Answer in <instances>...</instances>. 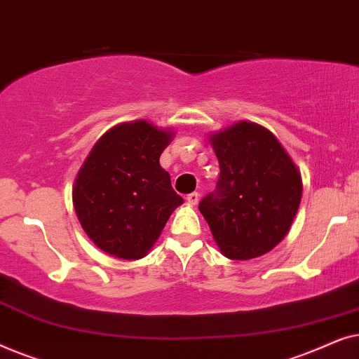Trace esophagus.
Here are the masks:
<instances>
[{
  "label": "esophagus",
  "mask_w": 359,
  "mask_h": 359,
  "mask_svg": "<svg viewBox=\"0 0 359 359\" xmlns=\"http://www.w3.org/2000/svg\"><path fill=\"white\" fill-rule=\"evenodd\" d=\"M186 201H188L191 205H196L199 203V193H196V191H194V193L188 194V196H186Z\"/></svg>",
  "instance_id": "obj_1"
}]
</instances>
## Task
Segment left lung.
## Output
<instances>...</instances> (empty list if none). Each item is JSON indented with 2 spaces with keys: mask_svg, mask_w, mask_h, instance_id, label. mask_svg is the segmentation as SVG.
I'll use <instances>...</instances> for the list:
<instances>
[{
  "mask_svg": "<svg viewBox=\"0 0 359 359\" xmlns=\"http://www.w3.org/2000/svg\"><path fill=\"white\" fill-rule=\"evenodd\" d=\"M210 142L220 176L201 199V214L225 257H262L286 237L296 217L301 173L276 137L253 122H238Z\"/></svg>",
  "mask_w": 359,
  "mask_h": 359,
  "instance_id": "left-lung-1",
  "label": "left lung"
}]
</instances>
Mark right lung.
<instances>
[{
	"label": "right lung",
	"instance_id": "obj_1",
	"mask_svg": "<svg viewBox=\"0 0 359 359\" xmlns=\"http://www.w3.org/2000/svg\"><path fill=\"white\" fill-rule=\"evenodd\" d=\"M171 135L135 121L112 127L93 147L75 180L73 205L83 230L102 252L124 259L145 257L183 204L160 166Z\"/></svg>",
	"mask_w": 359,
	"mask_h": 359
}]
</instances>
